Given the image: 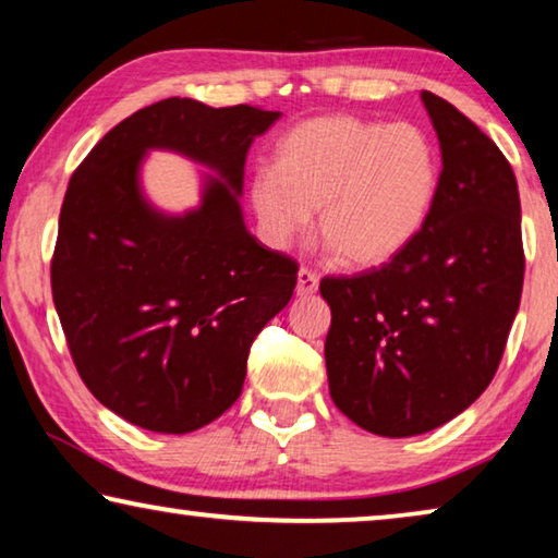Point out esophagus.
Returning a JSON list of instances; mask_svg holds the SVG:
<instances>
[{
    "instance_id": "obj_1",
    "label": "esophagus",
    "mask_w": 558,
    "mask_h": 558,
    "mask_svg": "<svg viewBox=\"0 0 558 558\" xmlns=\"http://www.w3.org/2000/svg\"><path fill=\"white\" fill-rule=\"evenodd\" d=\"M318 282H320V278L315 276L313 270H307V268H301L298 270V295H313L315 290H318Z\"/></svg>"
}]
</instances>
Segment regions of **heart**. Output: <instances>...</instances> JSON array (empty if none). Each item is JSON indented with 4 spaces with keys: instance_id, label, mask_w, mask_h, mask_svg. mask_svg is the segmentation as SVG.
I'll list each match as a JSON object with an SVG mask.
<instances>
[{
    "instance_id": "obj_1",
    "label": "heart",
    "mask_w": 558,
    "mask_h": 558,
    "mask_svg": "<svg viewBox=\"0 0 558 558\" xmlns=\"http://www.w3.org/2000/svg\"><path fill=\"white\" fill-rule=\"evenodd\" d=\"M436 190L434 145L415 124L326 114L280 137L276 168L257 170L247 195L270 247L293 243L318 210L332 257L371 270L409 251L434 210Z\"/></svg>"
}]
</instances>
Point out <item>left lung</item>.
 <instances>
[{
    "mask_svg": "<svg viewBox=\"0 0 558 558\" xmlns=\"http://www.w3.org/2000/svg\"><path fill=\"white\" fill-rule=\"evenodd\" d=\"M440 145L434 210L378 270L323 278L332 403L376 436L463 413L496 376L523 288L521 203L501 149L451 102L421 93Z\"/></svg>",
    "mask_w": 558,
    "mask_h": 558,
    "instance_id": "8db88e82",
    "label": "left lung"
}]
</instances>
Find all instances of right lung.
I'll use <instances>...</instances> for the list:
<instances>
[{"instance_id": "right-lung-1", "label": "right lung", "mask_w": 558, "mask_h": 558, "mask_svg": "<svg viewBox=\"0 0 558 558\" xmlns=\"http://www.w3.org/2000/svg\"><path fill=\"white\" fill-rule=\"evenodd\" d=\"M280 112L170 97L143 107L93 147L66 187L52 298L80 378L105 409L155 434H190L226 413L247 353L288 305L298 265L243 220L253 140ZM149 148L204 173L201 205L157 211L138 170Z\"/></svg>"}]
</instances>
